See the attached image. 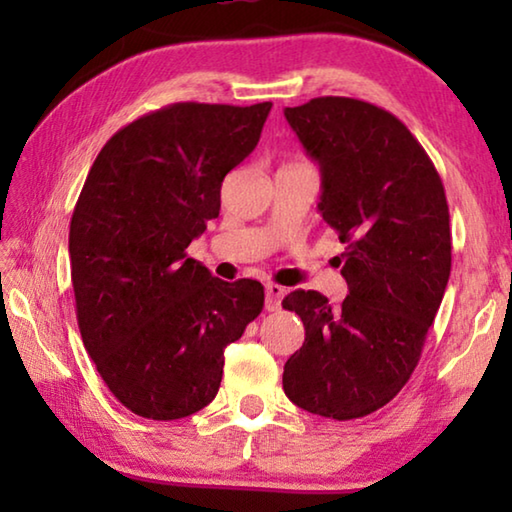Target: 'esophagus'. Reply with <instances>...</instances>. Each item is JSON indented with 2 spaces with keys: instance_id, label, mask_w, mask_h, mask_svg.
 Here are the masks:
<instances>
[{
  "instance_id": "1",
  "label": "esophagus",
  "mask_w": 512,
  "mask_h": 512,
  "mask_svg": "<svg viewBox=\"0 0 512 512\" xmlns=\"http://www.w3.org/2000/svg\"><path fill=\"white\" fill-rule=\"evenodd\" d=\"M284 293H287V289L280 287V284H266V309L268 311L280 309Z\"/></svg>"
}]
</instances>
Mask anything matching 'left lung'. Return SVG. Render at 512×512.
<instances>
[{
    "instance_id": "left-lung-1",
    "label": "left lung",
    "mask_w": 512,
    "mask_h": 512,
    "mask_svg": "<svg viewBox=\"0 0 512 512\" xmlns=\"http://www.w3.org/2000/svg\"><path fill=\"white\" fill-rule=\"evenodd\" d=\"M284 117L320 164L318 210L345 244L350 293L339 307L302 289L282 300L305 325L282 386L309 413L363 418L411 379L443 302L452 271L445 187L409 128L368 101L318 97Z\"/></svg>"
}]
</instances>
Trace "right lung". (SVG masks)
Masks as SVG:
<instances>
[{
  "label": "right lung",
  "mask_w": 512,
  "mask_h": 512,
  "mask_svg": "<svg viewBox=\"0 0 512 512\" xmlns=\"http://www.w3.org/2000/svg\"><path fill=\"white\" fill-rule=\"evenodd\" d=\"M271 106L171 103L119 128L85 178L69 223L76 320L110 393L142 418L210 404L225 345L264 307L257 280L212 277L187 246L219 216L223 178Z\"/></svg>",
  "instance_id": "right-lung-1"
}]
</instances>
